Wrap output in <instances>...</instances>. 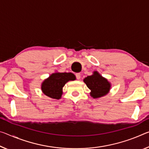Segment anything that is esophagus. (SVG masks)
<instances>
[{"instance_id":"esophagus-1","label":"esophagus","mask_w":149,"mask_h":149,"mask_svg":"<svg viewBox=\"0 0 149 149\" xmlns=\"http://www.w3.org/2000/svg\"><path fill=\"white\" fill-rule=\"evenodd\" d=\"M75 76H76V78L77 79H79L80 77H81V74L79 73H77V74H75Z\"/></svg>"}]
</instances>
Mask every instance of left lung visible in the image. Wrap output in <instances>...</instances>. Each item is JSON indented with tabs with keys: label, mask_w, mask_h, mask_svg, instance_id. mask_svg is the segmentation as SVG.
Masks as SVG:
<instances>
[{
	"label": "left lung",
	"mask_w": 149,
	"mask_h": 149,
	"mask_svg": "<svg viewBox=\"0 0 149 149\" xmlns=\"http://www.w3.org/2000/svg\"><path fill=\"white\" fill-rule=\"evenodd\" d=\"M84 81L91 90V96L95 99L106 95L111 89V84L108 80L97 71L93 72V75L86 77Z\"/></svg>",
	"instance_id": "1"
}]
</instances>
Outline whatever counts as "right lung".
<instances>
[{"label":"right lung","instance_id":"1","mask_svg":"<svg viewBox=\"0 0 149 149\" xmlns=\"http://www.w3.org/2000/svg\"><path fill=\"white\" fill-rule=\"evenodd\" d=\"M75 79V76L72 73H54L42 82V91L49 97L59 100L62 97V88L65 84Z\"/></svg>","mask_w":149,"mask_h":149}]
</instances>
